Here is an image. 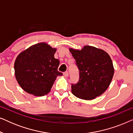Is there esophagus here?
Listing matches in <instances>:
<instances>
[{
  "label": "esophagus",
  "instance_id": "34e87169",
  "mask_svg": "<svg viewBox=\"0 0 133 133\" xmlns=\"http://www.w3.org/2000/svg\"><path fill=\"white\" fill-rule=\"evenodd\" d=\"M68 75H69V73H68V71H66V72H63V76H64L65 77H68Z\"/></svg>",
  "mask_w": 133,
  "mask_h": 133
}]
</instances>
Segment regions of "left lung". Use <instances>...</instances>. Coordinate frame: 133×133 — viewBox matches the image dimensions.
Listing matches in <instances>:
<instances>
[{"label": "left lung", "instance_id": "8db88e82", "mask_svg": "<svg viewBox=\"0 0 133 133\" xmlns=\"http://www.w3.org/2000/svg\"><path fill=\"white\" fill-rule=\"evenodd\" d=\"M79 70V80L71 84L72 93L81 99L92 100L102 94L110 85L114 69L109 54L101 49L83 46L70 48Z\"/></svg>", "mask_w": 133, "mask_h": 133}]
</instances>
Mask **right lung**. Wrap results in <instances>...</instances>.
<instances>
[{"label":"right lung","mask_w":133,"mask_h":133,"mask_svg":"<svg viewBox=\"0 0 133 133\" xmlns=\"http://www.w3.org/2000/svg\"><path fill=\"white\" fill-rule=\"evenodd\" d=\"M56 51V48L42 42L18 55L14 63L15 76L25 91L36 96L50 91L56 77L63 74L57 70L60 62L54 58Z\"/></svg>","instance_id":"right-lung-1"}]
</instances>
